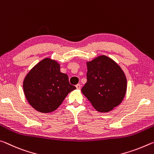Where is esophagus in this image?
Returning a JSON list of instances; mask_svg holds the SVG:
<instances>
[{
	"mask_svg": "<svg viewBox=\"0 0 154 154\" xmlns=\"http://www.w3.org/2000/svg\"><path fill=\"white\" fill-rule=\"evenodd\" d=\"M75 87H76L77 89H80V87H81V85H80V84H78L75 85Z\"/></svg>",
	"mask_w": 154,
	"mask_h": 154,
	"instance_id": "esophagus-1",
	"label": "esophagus"
}]
</instances>
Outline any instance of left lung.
<instances>
[{"instance_id": "obj_1", "label": "left lung", "mask_w": 154, "mask_h": 154, "mask_svg": "<svg viewBox=\"0 0 154 154\" xmlns=\"http://www.w3.org/2000/svg\"><path fill=\"white\" fill-rule=\"evenodd\" d=\"M87 82L81 91L95 109L107 112L119 105L125 97L127 80L122 68L105 55L87 63Z\"/></svg>"}]
</instances>
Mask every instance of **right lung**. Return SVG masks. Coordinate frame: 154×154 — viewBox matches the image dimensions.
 <instances>
[{"label":"right lung","instance_id":"right-lung-1","mask_svg":"<svg viewBox=\"0 0 154 154\" xmlns=\"http://www.w3.org/2000/svg\"><path fill=\"white\" fill-rule=\"evenodd\" d=\"M24 93L31 106L37 111L53 112L73 90L68 75L60 72V65L50 58L42 60L30 70L23 82Z\"/></svg>","mask_w":154,"mask_h":154}]
</instances>
